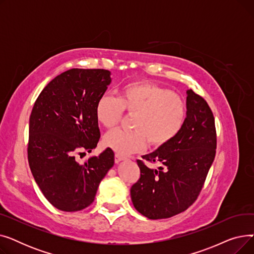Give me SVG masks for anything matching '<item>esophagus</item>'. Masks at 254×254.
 I'll return each instance as SVG.
<instances>
[{
	"label": "esophagus",
	"instance_id": "obj_1",
	"mask_svg": "<svg viewBox=\"0 0 254 254\" xmlns=\"http://www.w3.org/2000/svg\"><path fill=\"white\" fill-rule=\"evenodd\" d=\"M123 161H125V157L124 156L119 155V154H115V163L116 164H119L120 162H123Z\"/></svg>",
	"mask_w": 254,
	"mask_h": 254
}]
</instances>
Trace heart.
Returning a JSON list of instances; mask_svg holds the SVG:
<instances>
[{"instance_id": "1", "label": "heart", "mask_w": 254, "mask_h": 254, "mask_svg": "<svg viewBox=\"0 0 254 254\" xmlns=\"http://www.w3.org/2000/svg\"><path fill=\"white\" fill-rule=\"evenodd\" d=\"M124 111L134 114V130L109 131L104 144L118 154L127 155L143 150L147 141L153 147H161L174 139L184 126L186 104L176 92L150 82L135 81L120 87L117 98L102 96L95 107L97 120L107 128L119 124Z\"/></svg>"}]
</instances>
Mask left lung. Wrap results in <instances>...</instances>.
I'll return each mask as SVG.
<instances>
[{
    "instance_id": "left-lung-1",
    "label": "left lung",
    "mask_w": 254,
    "mask_h": 254,
    "mask_svg": "<svg viewBox=\"0 0 254 254\" xmlns=\"http://www.w3.org/2000/svg\"><path fill=\"white\" fill-rule=\"evenodd\" d=\"M186 118L179 134L143 159L159 163L151 169L138 159L141 176L131 186L134 207L149 219H163L185 211L195 201L216 152L214 116L207 102L186 91Z\"/></svg>"
}]
</instances>
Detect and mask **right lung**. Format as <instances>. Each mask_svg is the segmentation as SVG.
Masks as SVG:
<instances>
[{
  "label": "right lung",
  "mask_w": 254,
  "mask_h": 254,
  "mask_svg": "<svg viewBox=\"0 0 254 254\" xmlns=\"http://www.w3.org/2000/svg\"><path fill=\"white\" fill-rule=\"evenodd\" d=\"M110 76L103 69L68 70L51 80L33 107L29 165L39 189L59 210L88 207L114 165L111 148L83 164L77 159L78 154L91 152L100 140L95 107L111 83Z\"/></svg>",
  "instance_id": "obj_1"
}]
</instances>
